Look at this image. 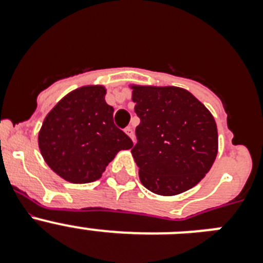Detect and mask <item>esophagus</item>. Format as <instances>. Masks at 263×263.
<instances>
[{"instance_id":"obj_1","label":"esophagus","mask_w":263,"mask_h":263,"mask_svg":"<svg viewBox=\"0 0 263 263\" xmlns=\"http://www.w3.org/2000/svg\"><path fill=\"white\" fill-rule=\"evenodd\" d=\"M125 133H126L127 136H129L130 138H132V141H133V142H134V130H133V127H132V126L126 127V129H125Z\"/></svg>"}]
</instances>
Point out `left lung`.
I'll return each instance as SVG.
<instances>
[{
	"instance_id": "1",
	"label": "left lung",
	"mask_w": 263,
	"mask_h": 263,
	"mask_svg": "<svg viewBox=\"0 0 263 263\" xmlns=\"http://www.w3.org/2000/svg\"><path fill=\"white\" fill-rule=\"evenodd\" d=\"M141 118L132 148L139 180L148 191L175 196L195 187L218 150L217 125L206 106L179 87L130 84Z\"/></svg>"
}]
</instances>
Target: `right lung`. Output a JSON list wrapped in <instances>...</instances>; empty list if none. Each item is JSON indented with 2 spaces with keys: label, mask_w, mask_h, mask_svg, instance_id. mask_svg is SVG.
<instances>
[{
  "label": "right lung",
  "mask_w": 263,
  "mask_h": 263,
  "mask_svg": "<svg viewBox=\"0 0 263 263\" xmlns=\"http://www.w3.org/2000/svg\"><path fill=\"white\" fill-rule=\"evenodd\" d=\"M104 85H83L60 100L38 133L41 154L53 173L75 184L95 182L132 139L113 122Z\"/></svg>",
  "instance_id": "obj_1"
}]
</instances>
